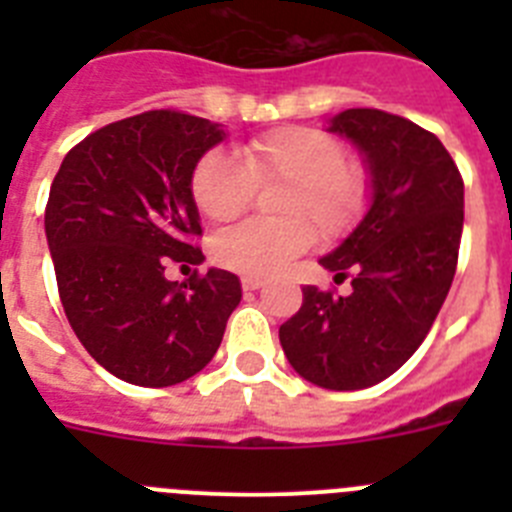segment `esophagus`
<instances>
[{"label": "esophagus", "instance_id": "1", "mask_svg": "<svg viewBox=\"0 0 512 512\" xmlns=\"http://www.w3.org/2000/svg\"><path fill=\"white\" fill-rule=\"evenodd\" d=\"M241 284H243V289H246V292H256V289L264 287V279H259V277H243Z\"/></svg>", "mask_w": 512, "mask_h": 512}]
</instances>
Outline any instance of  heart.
Wrapping results in <instances>:
<instances>
[{
  "label": "heart",
  "mask_w": 512,
  "mask_h": 512,
  "mask_svg": "<svg viewBox=\"0 0 512 512\" xmlns=\"http://www.w3.org/2000/svg\"><path fill=\"white\" fill-rule=\"evenodd\" d=\"M341 143L315 128H279L241 148V164L220 151L200 158L192 171L197 210L228 223L251 205L253 187L284 182L274 200V223H241L212 241L220 266L243 277H271L320 238H338L364 212L369 182L356 164L343 161Z\"/></svg>",
  "instance_id": "1"
}]
</instances>
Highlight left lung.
Instances as JSON below:
<instances>
[{
    "label": "left lung",
    "mask_w": 512,
    "mask_h": 512,
    "mask_svg": "<svg viewBox=\"0 0 512 512\" xmlns=\"http://www.w3.org/2000/svg\"><path fill=\"white\" fill-rule=\"evenodd\" d=\"M328 133L359 148L369 210L320 264L351 271V295L302 289L279 328L292 369L323 390H364L395 374L428 336L456 274L464 182L441 140L405 117L356 107Z\"/></svg>",
    "instance_id": "8db88e82"
}]
</instances>
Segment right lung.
<instances>
[{
	"mask_svg": "<svg viewBox=\"0 0 512 512\" xmlns=\"http://www.w3.org/2000/svg\"><path fill=\"white\" fill-rule=\"evenodd\" d=\"M225 128L151 110L104 125L63 158L45 207L58 295L94 361L138 387L202 372L238 307L241 279L207 269L169 282L166 264H202L192 171Z\"/></svg>",
	"mask_w": 512,
	"mask_h": 512,
	"instance_id": "obj_1",
	"label": "right lung"
}]
</instances>
